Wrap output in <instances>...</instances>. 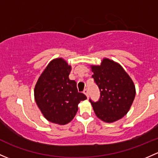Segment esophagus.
<instances>
[{
  "label": "esophagus",
  "instance_id": "34e87169",
  "mask_svg": "<svg viewBox=\"0 0 158 158\" xmlns=\"http://www.w3.org/2000/svg\"><path fill=\"white\" fill-rule=\"evenodd\" d=\"M83 93H84L85 94L86 97L89 98V91H88V89H85V90L83 91Z\"/></svg>",
  "mask_w": 158,
  "mask_h": 158
}]
</instances>
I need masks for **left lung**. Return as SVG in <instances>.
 Returning a JSON list of instances; mask_svg holds the SVG:
<instances>
[{"instance_id":"1","label":"left lung","mask_w":158,"mask_h":158,"mask_svg":"<svg viewBox=\"0 0 158 158\" xmlns=\"http://www.w3.org/2000/svg\"><path fill=\"white\" fill-rule=\"evenodd\" d=\"M92 78L101 92L98 101L90 100L96 116L105 123L123 118L130 109L135 96V87L120 64L104 58L101 65H91Z\"/></svg>"}]
</instances>
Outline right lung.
Instances as JSON below:
<instances>
[{"label": "right lung", "mask_w": 158, "mask_h": 158, "mask_svg": "<svg viewBox=\"0 0 158 158\" xmlns=\"http://www.w3.org/2000/svg\"><path fill=\"white\" fill-rule=\"evenodd\" d=\"M72 69L63 58L48 64L34 89L35 100L44 118L53 123L66 125L78 111V104L87 98L78 92L76 82L69 79Z\"/></svg>", "instance_id": "1"}]
</instances>
